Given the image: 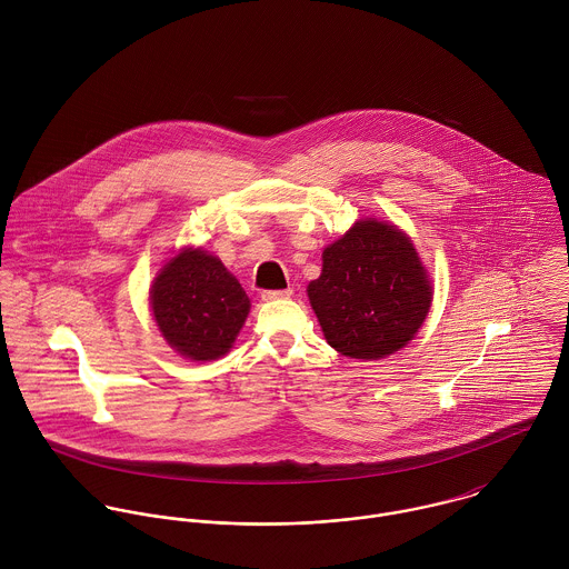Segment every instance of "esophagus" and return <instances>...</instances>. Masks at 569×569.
<instances>
[{"label":"esophagus","instance_id":"1","mask_svg":"<svg viewBox=\"0 0 569 569\" xmlns=\"http://www.w3.org/2000/svg\"><path fill=\"white\" fill-rule=\"evenodd\" d=\"M291 293H293V289H278V291H262L260 293V298L262 300H282V298H291Z\"/></svg>","mask_w":569,"mask_h":569}]
</instances>
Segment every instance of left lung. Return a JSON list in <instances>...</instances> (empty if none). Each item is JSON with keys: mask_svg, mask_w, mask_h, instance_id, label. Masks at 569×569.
I'll return each mask as SVG.
<instances>
[{"mask_svg": "<svg viewBox=\"0 0 569 569\" xmlns=\"http://www.w3.org/2000/svg\"><path fill=\"white\" fill-rule=\"evenodd\" d=\"M328 346L350 359H383L413 339L431 307V280L397 226L361 219L322 253L307 289Z\"/></svg>", "mask_w": 569, "mask_h": 569, "instance_id": "8db88e82", "label": "left lung"}]
</instances>
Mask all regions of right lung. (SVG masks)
Returning a JSON list of instances; mask_svg holds the SVG:
<instances>
[{
  "mask_svg": "<svg viewBox=\"0 0 569 569\" xmlns=\"http://www.w3.org/2000/svg\"><path fill=\"white\" fill-rule=\"evenodd\" d=\"M156 325L170 348L192 361L223 357L241 332L249 298L226 264L201 247L172 256L149 291Z\"/></svg>",
  "mask_w": 569,
  "mask_h": 569,
  "instance_id": "obj_1",
  "label": "right lung"
}]
</instances>
